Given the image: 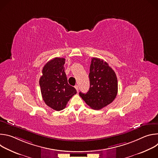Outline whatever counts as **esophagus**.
I'll list each match as a JSON object with an SVG mask.
<instances>
[{
	"mask_svg": "<svg viewBox=\"0 0 158 158\" xmlns=\"http://www.w3.org/2000/svg\"><path fill=\"white\" fill-rule=\"evenodd\" d=\"M74 87L76 88V91L78 92L79 91V87H78V85H76L75 86H74Z\"/></svg>",
	"mask_w": 158,
	"mask_h": 158,
	"instance_id": "esophagus-1",
	"label": "esophagus"
}]
</instances>
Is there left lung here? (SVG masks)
<instances>
[{
  "mask_svg": "<svg viewBox=\"0 0 158 158\" xmlns=\"http://www.w3.org/2000/svg\"><path fill=\"white\" fill-rule=\"evenodd\" d=\"M90 87L86 94L79 96L91 108L101 109L110 104L118 94V79L115 72L102 59L93 57L89 74Z\"/></svg>",
  "mask_w": 158,
  "mask_h": 158,
  "instance_id": "left-lung-1",
  "label": "left lung"
}]
</instances>
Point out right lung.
<instances>
[{
  "label": "right lung",
  "instance_id": "obj_1",
  "mask_svg": "<svg viewBox=\"0 0 158 158\" xmlns=\"http://www.w3.org/2000/svg\"><path fill=\"white\" fill-rule=\"evenodd\" d=\"M65 59L55 57L48 61L42 69L39 85L42 99L51 108L64 109L69 99L77 93L76 89L67 82L64 72Z\"/></svg>",
  "mask_w": 158,
  "mask_h": 158
}]
</instances>
